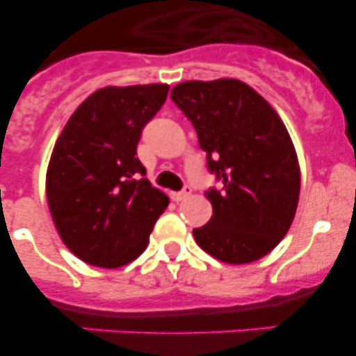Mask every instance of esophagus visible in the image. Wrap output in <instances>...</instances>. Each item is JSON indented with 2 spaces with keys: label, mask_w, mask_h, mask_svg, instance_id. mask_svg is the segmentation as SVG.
Masks as SVG:
<instances>
[{
  "label": "esophagus",
  "mask_w": 356,
  "mask_h": 356,
  "mask_svg": "<svg viewBox=\"0 0 356 356\" xmlns=\"http://www.w3.org/2000/svg\"><path fill=\"white\" fill-rule=\"evenodd\" d=\"M191 193H193V187H191V185H185V187L181 188L180 193L172 194V196H175L176 201H181V200H185V197L191 196Z\"/></svg>",
  "instance_id": "34e87169"
}]
</instances>
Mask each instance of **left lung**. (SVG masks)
Instances as JSON below:
<instances>
[{
	"label": "left lung",
	"mask_w": 356,
	"mask_h": 356,
	"mask_svg": "<svg viewBox=\"0 0 356 356\" xmlns=\"http://www.w3.org/2000/svg\"><path fill=\"white\" fill-rule=\"evenodd\" d=\"M171 99L193 122L221 188L194 238L226 264L266 257L285 237L300 200V163L284 121L250 85L234 78L184 81Z\"/></svg>",
	"instance_id": "8db88e82"
}]
</instances>
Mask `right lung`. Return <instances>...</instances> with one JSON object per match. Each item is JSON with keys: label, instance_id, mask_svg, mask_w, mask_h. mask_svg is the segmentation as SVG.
<instances>
[{"label": "right lung", "instance_id": "add662e5", "mask_svg": "<svg viewBox=\"0 0 356 356\" xmlns=\"http://www.w3.org/2000/svg\"><path fill=\"white\" fill-rule=\"evenodd\" d=\"M169 85L105 87L71 115L46 172L49 212L62 242L90 266H127L146 250L169 197L144 178L143 128Z\"/></svg>", "mask_w": 356, "mask_h": 356}]
</instances>
